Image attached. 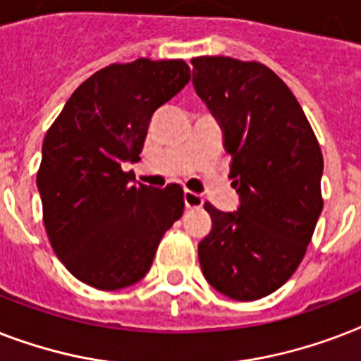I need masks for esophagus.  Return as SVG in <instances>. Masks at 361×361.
Wrapping results in <instances>:
<instances>
[{
  "label": "esophagus",
  "instance_id": "1",
  "mask_svg": "<svg viewBox=\"0 0 361 361\" xmlns=\"http://www.w3.org/2000/svg\"><path fill=\"white\" fill-rule=\"evenodd\" d=\"M183 200H185L187 208H202V204H204L202 195H198V192H192V191H187V189H185V192H183Z\"/></svg>",
  "mask_w": 361,
  "mask_h": 361
}]
</instances>
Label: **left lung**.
Returning <instances> with one entry per match:
<instances>
[{
	"label": "left lung",
	"instance_id": "obj_1",
	"mask_svg": "<svg viewBox=\"0 0 361 361\" xmlns=\"http://www.w3.org/2000/svg\"><path fill=\"white\" fill-rule=\"evenodd\" d=\"M192 86L225 133L238 212L206 202L212 232L198 260L221 294L251 302L283 286L305 257L322 212V152L285 82L258 61L192 58Z\"/></svg>",
	"mask_w": 361,
	"mask_h": 361
}]
</instances>
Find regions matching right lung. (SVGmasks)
<instances>
[{
    "label": "right lung",
    "instance_id": "right-lung-1",
    "mask_svg": "<svg viewBox=\"0 0 361 361\" xmlns=\"http://www.w3.org/2000/svg\"><path fill=\"white\" fill-rule=\"evenodd\" d=\"M191 78L183 59L112 63L76 87L42 142L37 187L58 258L76 279L118 290L152 268L164 232L183 214V189L130 181L153 112Z\"/></svg>",
    "mask_w": 361,
    "mask_h": 361
}]
</instances>
